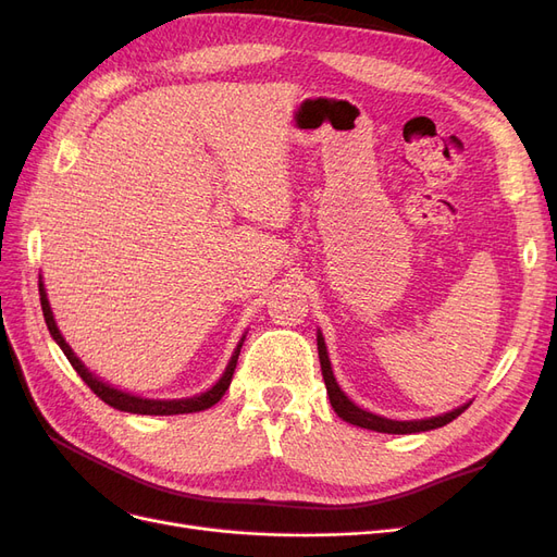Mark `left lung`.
Masks as SVG:
<instances>
[{"label": "left lung", "instance_id": "8db88e82", "mask_svg": "<svg viewBox=\"0 0 557 557\" xmlns=\"http://www.w3.org/2000/svg\"><path fill=\"white\" fill-rule=\"evenodd\" d=\"M315 339H318L320 369H323V379H325V387H327L332 409L336 411V416L344 418L346 423H350V425L374 430V432H385V434H416V432H428V430H436V428L448 425L450 420L458 418L471 404L469 401V404H462V407L453 409L448 413L432 416V418H420V420H391V418H383V416H376V413H369V411L356 407V404H352L346 397V393L342 391L339 383H336V379L332 374V364H330V358H327V346H325L323 334L318 332Z\"/></svg>", "mask_w": 557, "mask_h": 557}]
</instances>
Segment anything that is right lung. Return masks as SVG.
<instances>
[{
  "instance_id": "add662e5",
  "label": "right lung",
  "mask_w": 557,
  "mask_h": 557,
  "mask_svg": "<svg viewBox=\"0 0 557 557\" xmlns=\"http://www.w3.org/2000/svg\"><path fill=\"white\" fill-rule=\"evenodd\" d=\"M39 295H41V311H44V320L48 325V332L53 339L58 342V346L62 348V352L66 356V360L72 362V367L76 369V374L86 381V385L90 387V391L107 401L109 407L117 409V411H127V413H141V416H176V413H195V411H205L209 407H213L215 401H221V397L225 395V391L232 383V374L234 369H237V360H239V352H242V344L244 339L237 344V348H234L232 358L225 367L223 376L218 379V383L213 387H209L207 393L201 395H195V397H185V399H146V397H137V395H129V393H123L117 391V387H111L109 383L99 381L92 372H88V367L83 364L76 356L74 350L70 348V344L64 342V336L60 334L58 325H55V318H53V311H50V305H48V297H46V290H44V283L39 281Z\"/></svg>"
}]
</instances>
